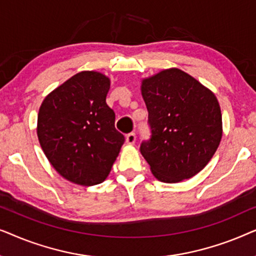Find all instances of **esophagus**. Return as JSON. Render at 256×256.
Masks as SVG:
<instances>
[{"instance_id": "obj_1", "label": "esophagus", "mask_w": 256, "mask_h": 256, "mask_svg": "<svg viewBox=\"0 0 256 256\" xmlns=\"http://www.w3.org/2000/svg\"><path fill=\"white\" fill-rule=\"evenodd\" d=\"M135 141H136L135 132H129V134H127V136H126V142H127V144H134Z\"/></svg>"}]
</instances>
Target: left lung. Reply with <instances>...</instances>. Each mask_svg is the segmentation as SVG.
Instances as JSON below:
<instances>
[{
  "instance_id": "1",
  "label": "left lung",
  "mask_w": 256,
  "mask_h": 256,
  "mask_svg": "<svg viewBox=\"0 0 256 256\" xmlns=\"http://www.w3.org/2000/svg\"><path fill=\"white\" fill-rule=\"evenodd\" d=\"M150 138L140 150L157 180L178 183L202 171L222 136V110L214 94L178 68L142 80Z\"/></svg>"
}]
</instances>
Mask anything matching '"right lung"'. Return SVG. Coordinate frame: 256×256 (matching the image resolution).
<instances>
[{
    "label": "right lung",
    "instance_id": "add662e5",
    "mask_svg": "<svg viewBox=\"0 0 256 256\" xmlns=\"http://www.w3.org/2000/svg\"><path fill=\"white\" fill-rule=\"evenodd\" d=\"M110 82L102 73H76L45 98L37 135L56 171L74 184H100L124 142L106 104Z\"/></svg>",
    "mask_w": 256,
    "mask_h": 256
}]
</instances>
